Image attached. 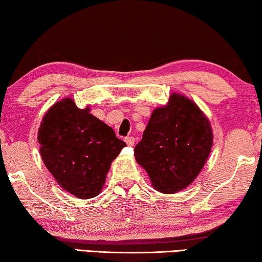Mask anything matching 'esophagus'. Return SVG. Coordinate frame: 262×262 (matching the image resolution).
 I'll return each instance as SVG.
<instances>
[{"instance_id": "obj_1", "label": "esophagus", "mask_w": 262, "mask_h": 262, "mask_svg": "<svg viewBox=\"0 0 262 262\" xmlns=\"http://www.w3.org/2000/svg\"><path fill=\"white\" fill-rule=\"evenodd\" d=\"M125 142H126V144L128 146H132L135 144V138L134 137H126V138H125Z\"/></svg>"}]
</instances>
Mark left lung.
<instances>
[{
    "label": "left lung",
    "mask_w": 262,
    "mask_h": 262,
    "mask_svg": "<svg viewBox=\"0 0 262 262\" xmlns=\"http://www.w3.org/2000/svg\"><path fill=\"white\" fill-rule=\"evenodd\" d=\"M212 142V128L205 114L192 100L174 93L166 106L154 110L135 148V157L154 188L173 194L198 177Z\"/></svg>",
    "instance_id": "obj_1"
}]
</instances>
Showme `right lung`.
<instances>
[{"label":"right lung","mask_w":262,"mask_h":262,"mask_svg":"<svg viewBox=\"0 0 262 262\" xmlns=\"http://www.w3.org/2000/svg\"><path fill=\"white\" fill-rule=\"evenodd\" d=\"M89 111L66 98L46 112L38 130L46 168L60 187L80 199L101 192L111 163L126 145Z\"/></svg>","instance_id":"obj_1"}]
</instances>
